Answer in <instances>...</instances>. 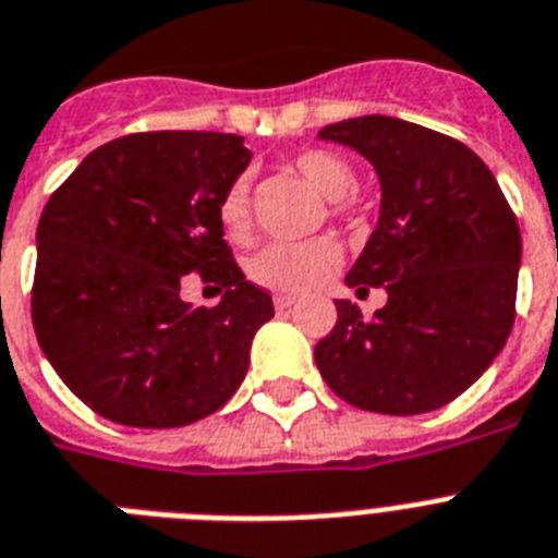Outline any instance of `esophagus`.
Wrapping results in <instances>:
<instances>
[{
	"mask_svg": "<svg viewBox=\"0 0 558 558\" xmlns=\"http://www.w3.org/2000/svg\"><path fill=\"white\" fill-rule=\"evenodd\" d=\"M294 306V298L292 294H275V310H292Z\"/></svg>",
	"mask_w": 558,
	"mask_h": 558,
	"instance_id": "obj_1",
	"label": "esophagus"
}]
</instances>
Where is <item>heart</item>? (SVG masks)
I'll use <instances>...</instances> for the list:
<instances>
[{
    "label": "heart",
    "mask_w": 558,
    "mask_h": 558,
    "mask_svg": "<svg viewBox=\"0 0 558 558\" xmlns=\"http://www.w3.org/2000/svg\"><path fill=\"white\" fill-rule=\"evenodd\" d=\"M292 169L329 197L332 215L350 211L347 194L355 189V169L341 154L326 151V148H306L294 157ZM217 215H220L226 238L234 243H248L252 238V180L248 174H240L226 189ZM341 260L343 248L335 238H315L306 243H271L252 257L248 278L269 292L303 294L318 289L326 278H332Z\"/></svg>",
    "instance_id": "1"
}]
</instances>
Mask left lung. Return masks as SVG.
Segmentation results:
<instances>
[{"label":"left lung","mask_w":558,"mask_h":558,"mask_svg":"<svg viewBox=\"0 0 558 558\" xmlns=\"http://www.w3.org/2000/svg\"><path fill=\"white\" fill-rule=\"evenodd\" d=\"M381 177V217L347 275L357 294L387 289L364 318L335 301L338 320L315 347L335 396L381 415H418L459 398L493 364L515 320L522 234L478 154L396 117L320 129Z\"/></svg>","instance_id":"8db88e82"}]
</instances>
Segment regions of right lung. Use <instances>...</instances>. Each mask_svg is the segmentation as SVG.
<instances>
[{"label": "right lung", "instance_id": "add662e5", "mask_svg": "<svg viewBox=\"0 0 558 558\" xmlns=\"http://www.w3.org/2000/svg\"><path fill=\"white\" fill-rule=\"evenodd\" d=\"M252 151L238 134L140 131L90 151L36 226V341L83 404L125 427H185L246 378L275 315L223 240L220 201ZM197 274L225 301L179 298Z\"/></svg>", "mask_w": 558, "mask_h": 558}]
</instances>
